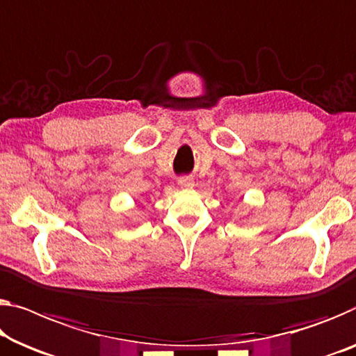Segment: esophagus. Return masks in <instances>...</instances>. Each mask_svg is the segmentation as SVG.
I'll return each instance as SVG.
<instances>
[{
    "label": "esophagus",
    "mask_w": 356,
    "mask_h": 356,
    "mask_svg": "<svg viewBox=\"0 0 356 356\" xmlns=\"http://www.w3.org/2000/svg\"><path fill=\"white\" fill-rule=\"evenodd\" d=\"M177 184L182 188H190V187H193V179L190 176H182V177L177 179Z\"/></svg>",
    "instance_id": "obj_1"
}]
</instances>
